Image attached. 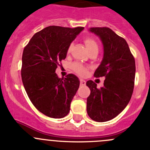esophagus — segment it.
<instances>
[{"label": "esophagus", "instance_id": "obj_1", "mask_svg": "<svg viewBox=\"0 0 150 150\" xmlns=\"http://www.w3.org/2000/svg\"><path fill=\"white\" fill-rule=\"evenodd\" d=\"M80 84H81V85H82V86L85 85V84H86V81L84 80H83V79H80Z\"/></svg>", "mask_w": 150, "mask_h": 150}]
</instances>
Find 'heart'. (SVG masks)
Wrapping results in <instances>:
<instances>
[{
	"mask_svg": "<svg viewBox=\"0 0 150 150\" xmlns=\"http://www.w3.org/2000/svg\"><path fill=\"white\" fill-rule=\"evenodd\" d=\"M84 43H85L86 46H87V47H88V50L90 52L92 51V50H97L98 51L99 44L97 43V41L93 38H86L84 39ZM71 47V45H69V47L68 48V53L70 52ZM71 69L76 73H78L80 75H82V76L83 75H85L87 74V72H88V68L79 62H74L73 64L71 65Z\"/></svg>",
	"mask_w": 150,
	"mask_h": 150,
	"instance_id": "heart-1",
	"label": "heart"
}]
</instances>
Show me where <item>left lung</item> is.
I'll use <instances>...</instances> for the list:
<instances>
[{
	"label": "left lung",
	"instance_id": "8db88e82",
	"mask_svg": "<svg viewBox=\"0 0 150 150\" xmlns=\"http://www.w3.org/2000/svg\"><path fill=\"white\" fill-rule=\"evenodd\" d=\"M90 31L100 38L104 48L103 59L93 76L106 79L101 88H97L93 81L86 83L91 90L87 112L93 121L104 122L122 112L131 100L134 87L135 59L125 40L112 29L93 27Z\"/></svg>",
	"mask_w": 150,
	"mask_h": 150
}]
</instances>
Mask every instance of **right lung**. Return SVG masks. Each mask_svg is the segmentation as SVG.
Here are the masks:
<instances>
[{"mask_svg":"<svg viewBox=\"0 0 150 150\" xmlns=\"http://www.w3.org/2000/svg\"><path fill=\"white\" fill-rule=\"evenodd\" d=\"M83 29L48 26L35 34L23 50L21 76L25 90L35 107L47 116L61 118L69 112L80 81L73 74L59 79L55 71Z\"/></svg>","mask_w":150,"mask_h":150,"instance_id":"obj_1","label":"right lung"}]
</instances>
